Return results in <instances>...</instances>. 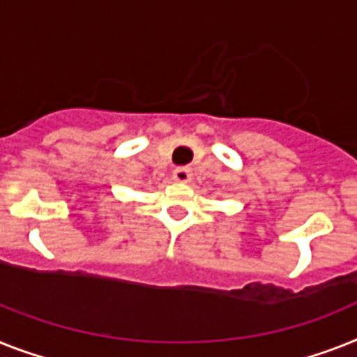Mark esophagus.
I'll use <instances>...</instances> for the list:
<instances>
[{
  "mask_svg": "<svg viewBox=\"0 0 357 357\" xmlns=\"http://www.w3.org/2000/svg\"><path fill=\"white\" fill-rule=\"evenodd\" d=\"M173 178H175L176 182H182V184H185V182L191 181V169L190 167H176L175 172H173Z\"/></svg>",
  "mask_w": 357,
  "mask_h": 357,
  "instance_id": "esophagus-1",
  "label": "esophagus"
}]
</instances>
